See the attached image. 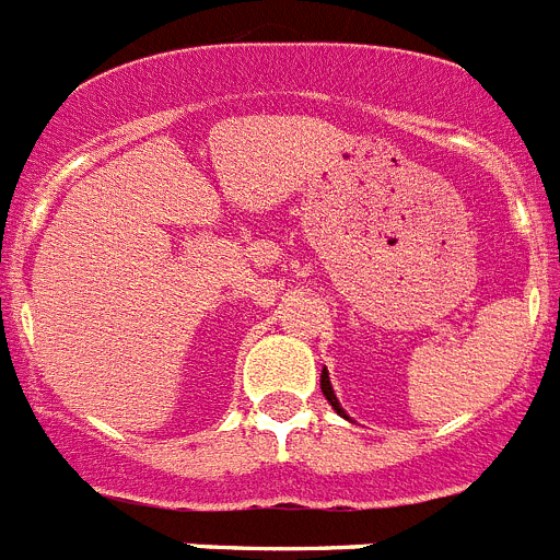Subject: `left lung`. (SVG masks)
Listing matches in <instances>:
<instances>
[{
	"label": "left lung",
	"instance_id": "8db88e82",
	"mask_svg": "<svg viewBox=\"0 0 560 560\" xmlns=\"http://www.w3.org/2000/svg\"><path fill=\"white\" fill-rule=\"evenodd\" d=\"M322 393L327 396V401L332 404V410H336L338 416H345V410L338 407V398H336V393H332V387H330V375H327V370H322Z\"/></svg>",
	"mask_w": 560,
	"mask_h": 560
}]
</instances>
